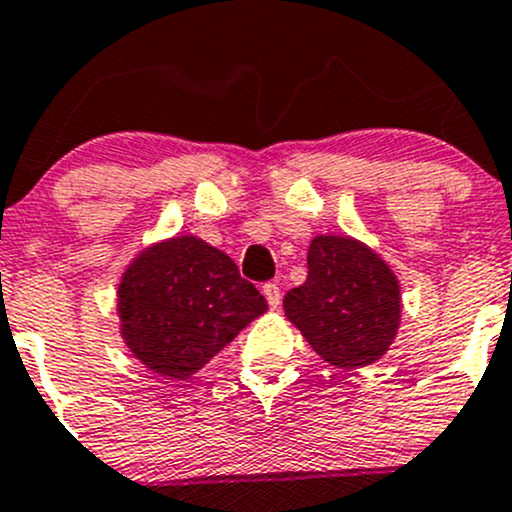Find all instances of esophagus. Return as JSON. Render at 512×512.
I'll use <instances>...</instances> for the list:
<instances>
[{"label": "esophagus", "instance_id": "obj_1", "mask_svg": "<svg viewBox=\"0 0 512 512\" xmlns=\"http://www.w3.org/2000/svg\"><path fill=\"white\" fill-rule=\"evenodd\" d=\"M262 292H265V299H267V304H270V309H279V301H282V292H279L277 284L267 282L265 287H262Z\"/></svg>", "mask_w": 512, "mask_h": 512}]
</instances>
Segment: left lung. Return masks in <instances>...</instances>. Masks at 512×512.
Listing matches in <instances>:
<instances>
[{
  "label": "left lung",
  "instance_id": "left-lung-1",
  "mask_svg": "<svg viewBox=\"0 0 512 512\" xmlns=\"http://www.w3.org/2000/svg\"><path fill=\"white\" fill-rule=\"evenodd\" d=\"M309 274L284 297V314L321 358L360 368L383 358L400 326V284L363 242L341 235L311 240Z\"/></svg>",
  "mask_w": 512,
  "mask_h": 512
}]
</instances>
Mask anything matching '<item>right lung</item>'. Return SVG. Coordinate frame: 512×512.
<instances>
[{
	"label": "right lung",
	"mask_w": 512,
	"mask_h": 512,
	"mask_svg": "<svg viewBox=\"0 0 512 512\" xmlns=\"http://www.w3.org/2000/svg\"><path fill=\"white\" fill-rule=\"evenodd\" d=\"M117 311L134 358L164 378L186 380L265 314L267 301L225 252L179 235L134 257Z\"/></svg>",
	"instance_id": "1"
}]
</instances>
